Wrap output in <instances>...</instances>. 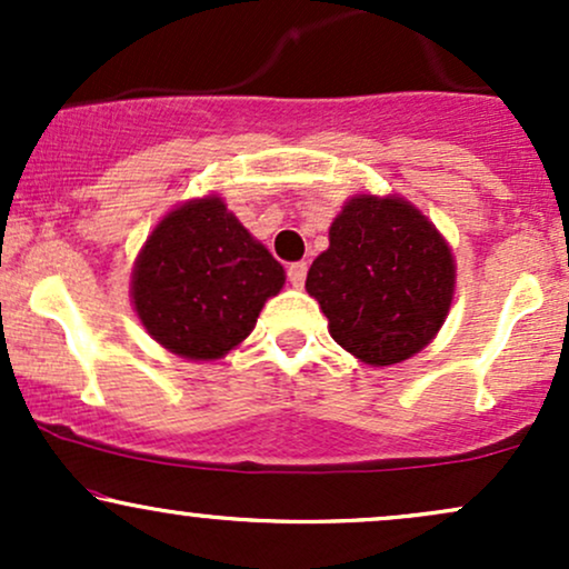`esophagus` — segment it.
<instances>
[{
    "label": "esophagus",
    "instance_id": "obj_1",
    "mask_svg": "<svg viewBox=\"0 0 569 569\" xmlns=\"http://www.w3.org/2000/svg\"><path fill=\"white\" fill-rule=\"evenodd\" d=\"M289 283L291 286H305V278H307V264L305 262H293V264H289Z\"/></svg>",
    "mask_w": 569,
    "mask_h": 569
}]
</instances>
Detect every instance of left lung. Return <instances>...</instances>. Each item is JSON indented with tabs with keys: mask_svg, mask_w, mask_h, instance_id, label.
<instances>
[{
	"mask_svg": "<svg viewBox=\"0 0 569 569\" xmlns=\"http://www.w3.org/2000/svg\"><path fill=\"white\" fill-rule=\"evenodd\" d=\"M337 345L371 367L420 352L452 305V251L401 198H352L307 272Z\"/></svg>",
	"mask_w": 569,
	"mask_h": 569,
	"instance_id": "8db88e82",
	"label": "left lung"
}]
</instances>
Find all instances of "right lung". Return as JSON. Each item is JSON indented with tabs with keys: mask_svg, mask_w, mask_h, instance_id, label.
<instances>
[{
	"mask_svg": "<svg viewBox=\"0 0 569 569\" xmlns=\"http://www.w3.org/2000/svg\"><path fill=\"white\" fill-rule=\"evenodd\" d=\"M283 280V267L224 202L202 198L149 234L133 270V305L162 348L208 361L251 335Z\"/></svg>",
	"mask_w": 569,
	"mask_h": 569,
	"instance_id": "1",
	"label": "right lung"
}]
</instances>
